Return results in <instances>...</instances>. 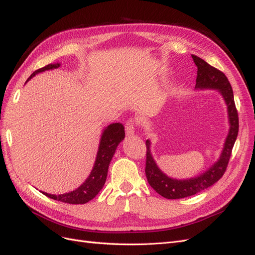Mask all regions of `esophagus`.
<instances>
[{"label": "esophagus", "mask_w": 255, "mask_h": 255, "mask_svg": "<svg viewBox=\"0 0 255 255\" xmlns=\"http://www.w3.org/2000/svg\"><path fill=\"white\" fill-rule=\"evenodd\" d=\"M135 123H136V121L134 119H128L126 122V132L128 137L134 135V133H135Z\"/></svg>", "instance_id": "34e87169"}]
</instances>
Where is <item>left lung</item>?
I'll list each match as a JSON object with an SVG mask.
<instances>
[{"mask_svg": "<svg viewBox=\"0 0 255 255\" xmlns=\"http://www.w3.org/2000/svg\"><path fill=\"white\" fill-rule=\"evenodd\" d=\"M191 57L198 68L196 89H217L220 92L228 106L230 129L219 159L204 173L196 177H191L189 180L171 179V177L161 172L151 154L150 140L145 141L146 157L144 171L146 180H148L150 186L157 194L171 200L196 195L198 192L211 187L216 182H218L227 170L238 134V114L234 102L233 90L226 74L207 64L202 58L196 55H191Z\"/></svg>", "mask_w": 255, "mask_h": 255, "instance_id": "obj_1", "label": "left lung"}]
</instances>
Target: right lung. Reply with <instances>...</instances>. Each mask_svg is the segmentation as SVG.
Here are the masks:
<instances>
[{"label":"right lung","instance_id":"1","mask_svg":"<svg viewBox=\"0 0 255 255\" xmlns=\"http://www.w3.org/2000/svg\"><path fill=\"white\" fill-rule=\"evenodd\" d=\"M59 66L60 64H50L43 68L38 69V70H36L29 76V79H27V81H29L37 73L43 72L45 70H52V69H56ZM125 127H123L121 123H112V125L105 128L102 133L101 139H100V144L94 168H92L87 180L85 181L79 188H76L71 192H67V194L56 196L41 191L42 194L51 199L69 204H85L89 202L90 200L94 199L99 194L100 190L103 188L111 160L114 156L118 144L125 139Z\"/></svg>","mask_w":255,"mask_h":255}]
</instances>
